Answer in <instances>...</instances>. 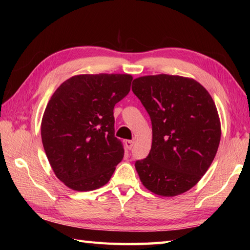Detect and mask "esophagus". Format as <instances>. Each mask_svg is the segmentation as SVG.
<instances>
[{
  "label": "esophagus",
  "mask_w": 250,
  "mask_h": 250,
  "mask_svg": "<svg viewBox=\"0 0 250 250\" xmlns=\"http://www.w3.org/2000/svg\"><path fill=\"white\" fill-rule=\"evenodd\" d=\"M125 147L128 148L129 150H131L132 149V147H133V145H134V142L133 141H125Z\"/></svg>",
  "instance_id": "1"
}]
</instances>
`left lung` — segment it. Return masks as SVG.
<instances>
[{
  "label": "left lung",
  "instance_id": "left-lung-1",
  "mask_svg": "<svg viewBox=\"0 0 250 250\" xmlns=\"http://www.w3.org/2000/svg\"><path fill=\"white\" fill-rule=\"evenodd\" d=\"M132 91L152 125L149 155L135 162L141 182L158 195L186 192L218 150L221 128L213 99L194 79L167 74L135 78Z\"/></svg>",
  "mask_w": 250,
  "mask_h": 250
}]
</instances>
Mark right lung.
I'll return each instance as SVG.
<instances>
[{
  "label": "right lung",
  "mask_w": 250,
  "mask_h": 250,
  "mask_svg": "<svg viewBox=\"0 0 250 250\" xmlns=\"http://www.w3.org/2000/svg\"><path fill=\"white\" fill-rule=\"evenodd\" d=\"M132 79L129 74H83L52 94L42 119V142L56 176L68 188H101L124 158L114 107L129 93Z\"/></svg>",
  "instance_id": "add662e5"
}]
</instances>
